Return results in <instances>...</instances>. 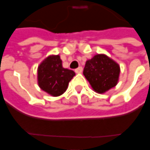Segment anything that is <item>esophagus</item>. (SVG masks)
I'll return each mask as SVG.
<instances>
[{"instance_id": "obj_1", "label": "esophagus", "mask_w": 150, "mask_h": 150, "mask_svg": "<svg viewBox=\"0 0 150 150\" xmlns=\"http://www.w3.org/2000/svg\"><path fill=\"white\" fill-rule=\"evenodd\" d=\"M82 72V68L81 67H78L77 69H75V73H81Z\"/></svg>"}]
</instances>
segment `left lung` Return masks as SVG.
Wrapping results in <instances>:
<instances>
[{"label":"left lung","instance_id":"obj_1","mask_svg":"<svg viewBox=\"0 0 150 150\" xmlns=\"http://www.w3.org/2000/svg\"><path fill=\"white\" fill-rule=\"evenodd\" d=\"M120 73V65L103 54H98L87 60L83 74L93 90L103 94L117 85Z\"/></svg>","mask_w":150,"mask_h":150}]
</instances>
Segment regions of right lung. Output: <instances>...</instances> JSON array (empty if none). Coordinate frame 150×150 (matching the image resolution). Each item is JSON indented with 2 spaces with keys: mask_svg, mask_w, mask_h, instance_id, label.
Listing matches in <instances>:
<instances>
[{
  "mask_svg": "<svg viewBox=\"0 0 150 150\" xmlns=\"http://www.w3.org/2000/svg\"><path fill=\"white\" fill-rule=\"evenodd\" d=\"M74 76L73 70L63 68L59 55L47 57L38 67L39 86L55 97L65 92L69 82Z\"/></svg>",
  "mask_w": 150,
  "mask_h": 150,
  "instance_id": "right-lung-1",
  "label": "right lung"
}]
</instances>
